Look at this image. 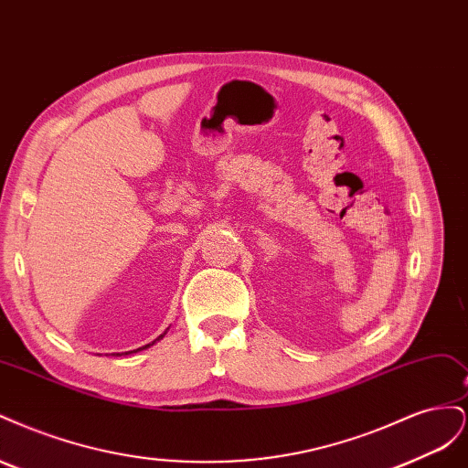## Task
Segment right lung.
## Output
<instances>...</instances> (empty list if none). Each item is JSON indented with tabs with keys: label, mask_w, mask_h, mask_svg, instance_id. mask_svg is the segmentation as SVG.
I'll use <instances>...</instances> for the list:
<instances>
[{
	"label": "right lung",
	"mask_w": 468,
	"mask_h": 468,
	"mask_svg": "<svg viewBox=\"0 0 468 468\" xmlns=\"http://www.w3.org/2000/svg\"><path fill=\"white\" fill-rule=\"evenodd\" d=\"M164 335H165V332H164V334H162L158 339H162ZM158 339H154V342H158ZM154 342H152V344H148V346H144V347H150V346H154ZM144 347H140V349H144ZM136 351H138V349H136ZM126 353H133V351H126Z\"/></svg>",
	"instance_id": "add662e5"
}]
</instances>
